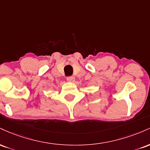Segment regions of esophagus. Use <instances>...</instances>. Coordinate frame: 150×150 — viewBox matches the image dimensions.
Returning a JSON list of instances; mask_svg holds the SVG:
<instances>
[{
    "label": "esophagus",
    "instance_id": "obj_1",
    "mask_svg": "<svg viewBox=\"0 0 150 150\" xmlns=\"http://www.w3.org/2000/svg\"><path fill=\"white\" fill-rule=\"evenodd\" d=\"M67 80L68 81V82H74L75 81V77L74 76H68L67 77Z\"/></svg>",
    "mask_w": 150,
    "mask_h": 150
}]
</instances>
